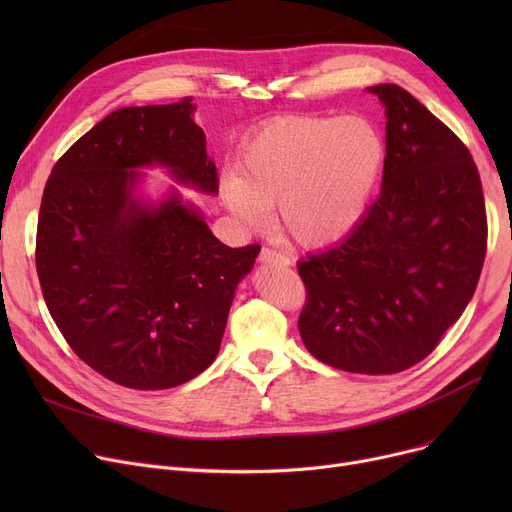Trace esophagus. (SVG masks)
<instances>
[{
	"instance_id": "obj_1",
	"label": "esophagus",
	"mask_w": 512,
	"mask_h": 512,
	"mask_svg": "<svg viewBox=\"0 0 512 512\" xmlns=\"http://www.w3.org/2000/svg\"><path fill=\"white\" fill-rule=\"evenodd\" d=\"M259 261L261 263H274V265H290V257H286L284 253H278L274 249H261V255H259Z\"/></svg>"
}]
</instances>
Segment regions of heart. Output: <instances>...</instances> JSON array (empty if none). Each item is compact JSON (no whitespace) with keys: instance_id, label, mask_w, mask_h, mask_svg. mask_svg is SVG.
Returning <instances> with one entry per match:
<instances>
[{"instance_id":"heart-1","label":"heart","mask_w":512,"mask_h":512,"mask_svg":"<svg viewBox=\"0 0 512 512\" xmlns=\"http://www.w3.org/2000/svg\"><path fill=\"white\" fill-rule=\"evenodd\" d=\"M384 139L363 116H286L242 147L222 182L226 205L261 224L278 203L284 230L305 247L344 236L363 215L384 168Z\"/></svg>"}]
</instances>
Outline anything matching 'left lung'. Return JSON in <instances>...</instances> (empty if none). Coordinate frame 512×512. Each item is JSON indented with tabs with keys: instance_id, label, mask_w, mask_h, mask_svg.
<instances>
[{
	"instance_id": "obj_1",
	"label": "left lung",
	"mask_w": 512,
	"mask_h": 512,
	"mask_svg": "<svg viewBox=\"0 0 512 512\" xmlns=\"http://www.w3.org/2000/svg\"><path fill=\"white\" fill-rule=\"evenodd\" d=\"M386 107L382 193L338 245L307 255L299 332L330 367L390 375L423 361L471 301L488 247L475 161L398 85Z\"/></svg>"
}]
</instances>
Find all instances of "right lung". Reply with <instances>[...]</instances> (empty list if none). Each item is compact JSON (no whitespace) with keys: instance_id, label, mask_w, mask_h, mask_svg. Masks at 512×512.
Wrapping results in <instances>:
<instances>
[{"instance_id":"1","label":"right lung","mask_w":512,"mask_h":512,"mask_svg":"<svg viewBox=\"0 0 512 512\" xmlns=\"http://www.w3.org/2000/svg\"><path fill=\"white\" fill-rule=\"evenodd\" d=\"M191 101L105 116L58 159L41 199L47 309L80 359L132 390L174 388L213 363L234 290L261 251L226 247L176 191L157 205L132 197L145 166L218 193Z\"/></svg>"}]
</instances>
